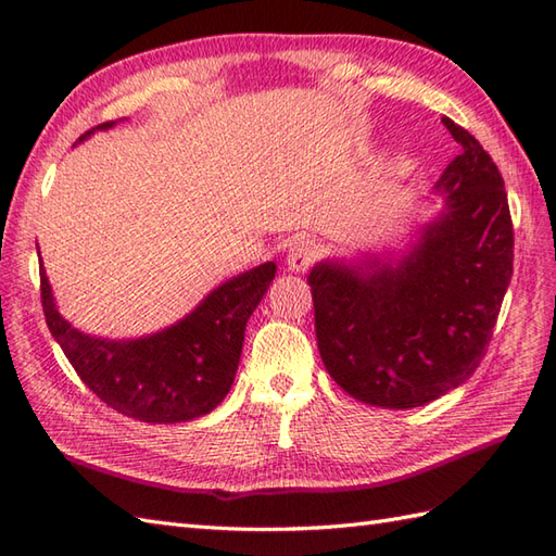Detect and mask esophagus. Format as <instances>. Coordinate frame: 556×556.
<instances>
[{
	"mask_svg": "<svg viewBox=\"0 0 556 556\" xmlns=\"http://www.w3.org/2000/svg\"><path fill=\"white\" fill-rule=\"evenodd\" d=\"M316 256H318V245L314 240H308V238L296 240L288 254V268L296 270V274H302V270H306L311 264L316 262Z\"/></svg>",
	"mask_w": 556,
	"mask_h": 556,
	"instance_id": "esophagus-1",
	"label": "esophagus"
}]
</instances>
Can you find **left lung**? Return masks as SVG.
I'll list each match as a JSON object with an SVG mask.
<instances>
[{
	"label": "left lung",
	"mask_w": 556,
	"mask_h": 556,
	"mask_svg": "<svg viewBox=\"0 0 556 556\" xmlns=\"http://www.w3.org/2000/svg\"><path fill=\"white\" fill-rule=\"evenodd\" d=\"M437 181L443 207L401 252L323 260L308 274L320 358L349 396L405 410L479 368L511 280L505 181L467 129Z\"/></svg>",
	"instance_id": "left-lung-1"
}]
</instances>
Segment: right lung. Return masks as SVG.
I'll list each match as a JSON object with an SVG mask.
<instances>
[{"instance_id":"add662e5","label":"right lung","mask_w":556,"mask_h":556,"mask_svg":"<svg viewBox=\"0 0 556 556\" xmlns=\"http://www.w3.org/2000/svg\"><path fill=\"white\" fill-rule=\"evenodd\" d=\"M115 122L89 129H111ZM39 254V250H37ZM276 278L266 262L214 288L191 314L137 340H108L73 328L56 308L45 266H39L49 332L93 394L113 410L151 425L188 422L212 413L236 380L252 311Z\"/></svg>"}]
</instances>
